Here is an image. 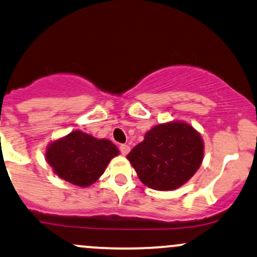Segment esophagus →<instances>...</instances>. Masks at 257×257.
<instances>
[{"mask_svg":"<svg viewBox=\"0 0 257 257\" xmlns=\"http://www.w3.org/2000/svg\"><path fill=\"white\" fill-rule=\"evenodd\" d=\"M119 151L123 156H125V155H128V152L131 151V146L126 145V144H122V145L119 146Z\"/></svg>","mask_w":257,"mask_h":257,"instance_id":"esophagus-1","label":"esophagus"}]
</instances>
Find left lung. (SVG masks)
<instances>
[{
    "label": "left lung",
    "instance_id": "8db88e82",
    "mask_svg": "<svg viewBox=\"0 0 257 257\" xmlns=\"http://www.w3.org/2000/svg\"><path fill=\"white\" fill-rule=\"evenodd\" d=\"M204 157V142L188 123L155 125L126 159L145 185L155 190H174L195 174Z\"/></svg>",
    "mask_w": 257,
    "mask_h": 257
}]
</instances>
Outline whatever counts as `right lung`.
<instances>
[{"label": "right lung", "mask_w": 257, "mask_h": 257, "mask_svg": "<svg viewBox=\"0 0 257 257\" xmlns=\"http://www.w3.org/2000/svg\"><path fill=\"white\" fill-rule=\"evenodd\" d=\"M118 154L117 146L109 140L75 131L51 143L46 160L60 178L78 187H89L102 176L109 161Z\"/></svg>", "instance_id": "right-lung-1"}]
</instances>
